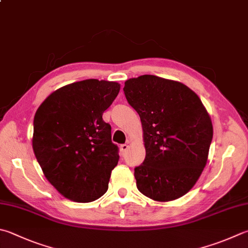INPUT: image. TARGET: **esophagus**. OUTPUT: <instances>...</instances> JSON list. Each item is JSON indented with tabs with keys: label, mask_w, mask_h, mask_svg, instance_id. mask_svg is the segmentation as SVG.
<instances>
[{
	"label": "esophagus",
	"mask_w": 248,
	"mask_h": 248,
	"mask_svg": "<svg viewBox=\"0 0 248 248\" xmlns=\"http://www.w3.org/2000/svg\"><path fill=\"white\" fill-rule=\"evenodd\" d=\"M127 149H128V144H126V143H123V144H121L120 146V150H121V152H122L123 154L127 151Z\"/></svg>",
	"instance_id": "esophagus-1"
}]
</instances>
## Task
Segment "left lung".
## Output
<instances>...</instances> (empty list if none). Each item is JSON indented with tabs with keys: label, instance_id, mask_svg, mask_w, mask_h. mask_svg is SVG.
I'll return each mask as SVG.
<instances>
[{
	"label": "left lung",
	"instance_id": "left-lung-1",
	"mask_svg": "<svg viewBox=\"0 0 248 248\" xmlns=\"http://www.w3.org/2000/svg\"><path fill=\"white\" fill-rule=\"evenodd\" d=\"M123 90L143 130L146 158L134 174L138 190L157 202L181 198L206 165L211 116L199 96L180 82L144 74L126 81Z\"/></svg>",
	"mask_w": 248,
	"mask_h": 248
}]
</instances>
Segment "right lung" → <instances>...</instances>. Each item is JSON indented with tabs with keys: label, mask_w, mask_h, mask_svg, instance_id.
Here are the masks:
<instances>
[{
	"label": "right lung",
	"mask_w": 248,
	"mask_h": 248,
	"mask_svg": "<svg viewBox=\"0 0 248 248\" xmlns=\"http://www.w3.org/2000/svg\"><path fill=\"white\" fill-rule=\"evenodd\" d=\"M120 87L96 78L69 84L51 93L35 112L32 147L36 160L46 179L74 202H93L108 190L120 156L102 114Z\"/></svg>",
	"instance_id": "obj_1"
}]
</instances>
